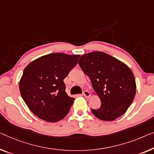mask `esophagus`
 Wrapping results in <instances>:
<instances>
[{
  "instance_id": "obj_1",
  "label": "esophagus",
  "mask_w": 154,
  "mask_h": 154,
  "mask_svg": "<svg viewBox=\"0 0 154 154\" xmlns=\"http://www.w3.org/2000/svg\"><path fill=\"white\" fill-rule=\"evenodd\" d=\"M83 95H84V97H86V98H89V97H91V93H90V92H88V91H84Z\"/></svg>"
}]
</instances>
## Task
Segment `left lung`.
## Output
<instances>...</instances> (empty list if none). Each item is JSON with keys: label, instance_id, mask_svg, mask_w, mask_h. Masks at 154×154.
Returning <instances> with one entry per match:
<instances>
[{"label": "left lung", "instance_id": "1", "mask_svg": "<svg viewBox=\"0 0 154 154\" xmlns=\"http://www.w3.org/2000/svg\"><path fill=\"white\" fill-rule=\"evenodd\" d=\"M78 63L90 77L101 106L91 111L96 118L113 121L127 111L134 100L136 84L134 73L125 63L102 52L83 54Z\"/></svg>", "mask_w": 154, "mask_h": 154}]
</instances>
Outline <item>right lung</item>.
Masks as SVG:
<instances>
[{"mask_svg": "<svg viewBox=\"0 0 154 154\" xmlns=\"http://www.w3.org/2000/svg\"><path fill=\"white\" fill-rule=\"evenodd\" d=\"M79 54L51 53L27 65L19 82L24 102L32 113L48 122L67 116L74 98L65 91L63 79L77 65Z\"/></svg>", "mask_w": 154, "mask_h": 154, "instance_id": "obj_1", "label": "right lung"}]
</instances>
